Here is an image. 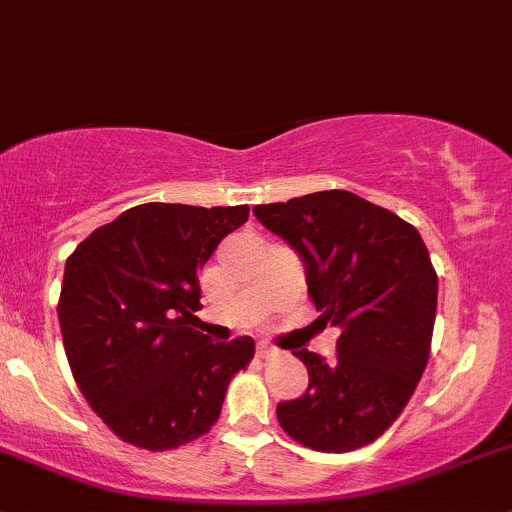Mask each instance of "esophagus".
Here are the masks:
<instances>
[{
  "label": "esophagus",
  "instance_id": "1",
  "mask_svg": "<svg viewBox=\"0 0 512 512\" xmlns=\"http://www.w3.org/2000/svg\"><path fill=\"white\" fill-rule=\"evenodd\" d=\"M275 354H280L277 352L275 347H272V344H257V356H262V359H270V356H275Z\"/></svg>",
  "mask_w": 512,
  "mask_h": 512
}]
</instances>
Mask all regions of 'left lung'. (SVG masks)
Listing matches in <instances>:
<instances>
[{
	"label": "left lung",
	"instance_id": "left-lung-1",
	"mask_svg": "<svg viewBox=\"0 0 512 512\" xmlns=\"http://www.w3.org/2000/svg\"><path fill=\"white\" fill-rule=\"evenodd\" d=\"M255 218L304 262L337 359L297 352L309 371L299 399L277 404L294 441L347 453L376 441L416 391L431 352L438 277L414 225L349 190L255 205Z\"/></svg>",
	"mask_w": 512,
	"mask_h": 512
}]
</instances>
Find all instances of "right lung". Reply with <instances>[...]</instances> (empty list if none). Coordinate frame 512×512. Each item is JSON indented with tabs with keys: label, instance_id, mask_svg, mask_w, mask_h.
Listing matches in <instances>:
<instances>
[{
	"label": "right lung",
	"instance_id": "right-lung-1",
	"mask_svg": "<svg viewBox=\"0 0 512 512\" xmlns=\"http://www.w3.org/2000/svg\"><path fill=\"white\" fill-rule=\"evenodd\" d=\"M247 205L146 203L101 225L66 260L59 324L81 394L108 428L148 451L203 436L252 337L210 342L193 329L198 270Z\"/></svg>",
	"mask_w": 512,
	"mask_h": 512
}]
</instances>
